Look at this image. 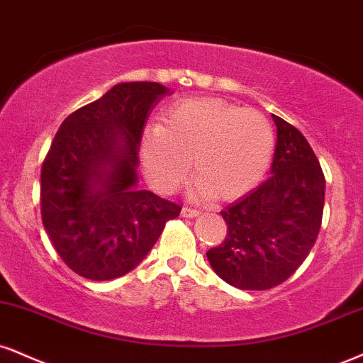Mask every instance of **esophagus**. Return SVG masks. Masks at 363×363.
Masks as SVG:
<instances>
[{"label":"esophagus","mask_w":363,"mask_h":363,"mask_svg":"<svg viewBox=\"0 0 363 363\" xmlns=\"http://www.w3.org/2000/svg\"><path fill=\"white\" fill-rule=\"evenodd\" d=\"M181 215L184 216V218H196V216L201 215V211H199V209H196V208L184 206V208L181 209Z\"/></svg>","instance_id":"34e87169"}]
</instances>
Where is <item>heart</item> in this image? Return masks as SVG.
Wrapping results in <instances>:
<instances>
[{"mask_svg":"<svg viewBox=\"0 0 363 363\" xmlns=\"http://www.w3.org/2000/svg\"><path fill=\"white\" fill-rule=\"evenodd\" d=\"M274 145L272 125L260 111L213 98L184 99L169 108L162 125L143 132L140 159L148 182L160 193L176 191L193 160L191 193L231 201L264 179Z\"/></svg>","mask_w":363,"mask_h":363,"instance_id":"1","label":"heart"}]
</instances>
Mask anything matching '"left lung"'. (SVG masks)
I'll return each instance as SVG.
<instances>
[{"label": "left lung", "mask_w": 363, "mask_h": 363, "mask_svg": "<svg viewBox=\"0 0 363 363\" xmlns=\"http://www.w3.org/2000/svg\"><path fill=\"white\" fill-rule=\"evenodd\" d=\"M277 142L270 176L221 211L228 235L206 252L230 286L265 291L289 279L316 242L325 208V176L296 126L272 115Z\"/></svg>", "instance_id": "obj_1"}]
</instances>
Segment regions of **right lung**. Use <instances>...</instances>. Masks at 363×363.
Listing matches in <instances>:
<instances>
[{"instance_id":"1","label":"right lung","mask_w":363,"mask_h":363,"mask_svg":"<svg viewBox=\"0 0 363 363\" xmlns=\"http://www.w3.org/2000/svg\"><path fill=\"white\" fill-rule=\"evenodd\" d=\"M169 87L120 82L69 115L40 176L43 228L69 269L91 281L133 270L181 206L138 187L148 115Z\"/></svg>"}]
</instances>
